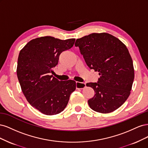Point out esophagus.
Masks as SVG:
<instances>
[{
  "label": "esophagus",
  "instance_id": "esophagus-1",
  "mask_svg": "<svg viewBox=\"0 0 148 148\" xmlns=\"http://www.w3.org/2000/svg\"><path fill=\"white\" fill-rule=\"evenodd\" d=\"M86 86V83H80V82H76V88L77 89H83Z\"/></svg>",
  "mask_w": 148,
  "mask_h": 148
}]
</instances>
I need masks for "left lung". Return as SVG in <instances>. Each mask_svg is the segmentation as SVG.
<instances>
[{"instance_id":"left-lung-1","label":"left lung","mask_w":148,"mask_h":148,"mask_svg":"<svg viewBox=\"0 0 148 148\" xmlns=\"http://www.w3.org/2000/svg\"><path fill=\"white\" fill-rule=\"evenodd\" d=\"M75 46L79 47L89 68L100 75L97 83H86L95 92L88 101L89 107L102 114L119 108L130 95L135 77L133 60L126 46L106 33L77 39Z\"/></svg>"}]
</instances>
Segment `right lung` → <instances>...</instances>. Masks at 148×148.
I'll use <instances>...</instances> for the list:
<instances>
[{"label":"right lung","mask_w":148,"mask_h":148,"mask_svg":"<svg viewBox=\"0 0 148 148\" xmlns=\"http://www.w3.org/2000/svg\"><path fill=\"white\" fill-rule=\"evenodd\" d=\"M75 39L61 40L52 36L28 42L20 52L16 73L28 102L41 113H60L76 89L73 80L61 82L52 76L62 52L73 46Z\"/></svg>","instance_id":"1"}]
</instances>
